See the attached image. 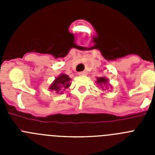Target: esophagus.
<instances>
[{"mask_svg": "<svg viewBox=\"0 0 155 155\" xmlns=\"http://www.w3.org/2000/svg\"><path fill=\"white\" fill-rule=\"evenodd\" d=\"M78 75H80V76H84V75H87V72H86V71H81V72H79Z\"/></svg>", "mask_w": 155, "mask_h": 155, "instance_id": "esophagus-1", "label": "esophagus"}]
</instances>
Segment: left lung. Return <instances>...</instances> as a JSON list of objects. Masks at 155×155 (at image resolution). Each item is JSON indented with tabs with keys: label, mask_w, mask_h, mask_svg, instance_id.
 <instances>
[{
	"label": "left lung",
	"mask_w": 155,
	"mask_h": 155,
	"mask_svg": "<svg viewBox=\"0 0 155 155\" xmlns=\"http://www.w3.org/2000/svg\"><path fill=\"white\" fill-rule=\"evenodd\" d=\"M97 80L95 81H96V84L99 85V87H101L102 90L105 89H109V87L112 88V87H110L111 84L109 83V79L105 77H99V78H97Z\"/></svg>",
	"instance_id": "left-lung-1"
}]
</instances>
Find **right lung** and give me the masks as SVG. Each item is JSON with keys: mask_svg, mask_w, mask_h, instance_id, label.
Segmentation results:
<instances>
[{"mask_svg": "<svg viewBox=\"0 0 155 155\" xmlns=\"http://www.w3.org/2000/svg\"><path fill=\"white\" fill-rule=\"evenodd\" d=\"M71 78L65 74H61L57 77L55 80L51 83L49 87V89L51 91H54L57 94H63V91L68 88L71 86Z\"/></svg>", "mask_w": 155, "mask_h": 155, "instance_id": "add662e5", "label": "right lung"}]
</instances>
